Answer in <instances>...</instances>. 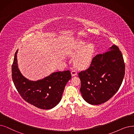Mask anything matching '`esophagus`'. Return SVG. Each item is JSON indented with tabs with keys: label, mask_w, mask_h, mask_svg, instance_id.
Returning <instances> with one entry per match:
<instances>
[{
	"label": "esophagus",
	"mask_w": 134,
	"mask_h": 134,
	"mask_svg": "<svg viewBox=\"0 0 134 134\" xmlns=\"http://www.w3.org/2000/svg\"><path fill=\"white\" fill-rule=\"evenodd\" d=\"M71 73L72 76H74L76 75L77 74V71H76L75 70H72L71 71Z\"/></svg>",
	"instance_id": "34e87169"
}]
</instances>
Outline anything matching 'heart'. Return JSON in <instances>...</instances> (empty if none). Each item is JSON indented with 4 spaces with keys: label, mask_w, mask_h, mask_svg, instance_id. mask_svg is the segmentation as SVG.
<instances>
[{
    "label": "heart",
    "mask_w": 134,
    "mask_h": 134,
    "mask_svg": "<svg viewBox=\"0 0 134 134\" xmlns=\"http://www.w3.org/2000/svg\"><path fill=\"white\" fill-rule=\"evenodd\" d=\"M85 44V42L79 41L74 47L73 51L70 52L71 55L75 54ZM94 52V47L92 44H87L83 47L75 58V63L79 68H85L88 66L91 63Z\"/></svg>",
    "instance_id": "heart-1"
}]
</instances>
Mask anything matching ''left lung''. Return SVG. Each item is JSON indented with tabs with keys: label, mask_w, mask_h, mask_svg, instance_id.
Wrapping results in <instances>:
<instances>
[{
	"label": "left lung",
	"mask_w": 134,
	"mask_h": 134,
	"mask_svg": "<svg viewBox=\"0 0 134 134\" xmlns=\"http://www.w3.org/2000/svg\"><path fill=\"white\" fill-rule=\"evenodd\" d=\"M125 75V63L119 48L96 55L89 68L79 73L80 91L89 104L98 105L110 99L119 89Z\"/></svg>",
	"instance_id": "obj_1"
}]
</instances>
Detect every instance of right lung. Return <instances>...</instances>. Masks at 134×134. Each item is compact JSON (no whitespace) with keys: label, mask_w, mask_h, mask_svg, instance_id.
Returning <instances> with one entry per match:
<instances>
[{"label":"right lung","mask_w":134,"mask_h":134,"mask_svg":"<svg viewBox=\"0 0 134 134\" xmlns=\"http://www.w3.org/2000/svg\"><path fill=\"white\" fill-rule=\"evenodd\" d=\"M17 53L12 64V79L19 93L26 102L42 109H50L62 99L64 88L71 78L69 70L55 72L46 78L32 81L21 74L18 66Z\"/></svg>","instance_id":"right-lung-1"}]
</instances>
